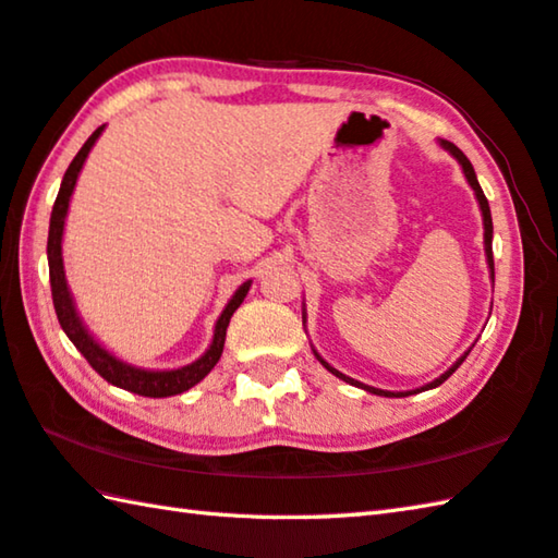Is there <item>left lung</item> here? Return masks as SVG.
<instances>
[{
  "label": "left lung",
  "instance_id": "1",
  "mask_svg": "<svg viewBox=\"0 0 558 558\" xmlns=\"http://www.w3.org/2000/svg\"><path fill=\"white\" fill-rule=\"evenodd\" d=\"M440 145L450 151V155L462 163V169H464V177H466V181H469V185H472L474 189V193H476V201H478V205H482V215H484V244H486V258H488V268H490V278H494V248H490V242H494V222H490V210H488V201H486V195H484V191H482V185H478V181H476V173H474V167H472V161H469L466 157H464V151L460 149V147H454L452 142H447V140H440ZM316 355V353H314ZM469 355V351L457 360V363L447 369L445 375H440L438 379L435 381H430L428 387H423L421 391H425V389H433V387H440L442 381L450 377L457 367H460L462 363H464V357ZM316 360H319V363L329 369V373H333L336 377H341V379H345L348 385H355V387H360V389H367L369 395H377V397H409L411 391H407V395H403V391H385V389H375V387H367V385H360V381H355V379H351V377H345L343 373H338V369H333L329 363H326V360H322L319 355H316ZM418 391V389H416Z\"/></svg>",
  "mask_w": 558,
  "mask_h": 558
}]
</instances>
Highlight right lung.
<instances>
[{"mask_svg": "<svg viewBox=\"0 0 558 558\" xmlns=\"http://www.w3.org/2000/svg\"><path fill=\"white\" fill-rule=\"evenodd\" d=\"M101 128H96L92 137L84 142V147L76 151V157L72 159V163L64 171V179L60 185L58 198H54L52 205V215H50V232H48V266H50V290H52V304H54V314H58V322L62 326V331L68 333L70 341L76 345L86 363H89L98 375H101L106 381L111 385L133 391V395L140 397H149V399H161V397H173L181 395V391L191 389L198 385V381L210 373V369L217 365V360L222 355L225 348V336H227V326L232 314L239 310V304L244 302L246 292L251 288V280L244 282L242 288L234 292V298L229 300V304L225 307L222 316L217 319L215 326V338L213 345L207 348L205 355L195 360V363L179 367V369H163V373H155V369H137L133 365H125L116 360L111 353L104 351L94 338L89 336V331L84 329V324L80 322V316L74 312V304L70 298L68 290V280H64V266H62V229H64V217H68V207H70V195L74 191L76 177L84 167V159L89 155V149L94 147V142L101 135Z\"/></svg>", "mask_w": 558, "mask_h": 558, "instance_id": "obj_1", "label": "right lung"}]
</instances>
